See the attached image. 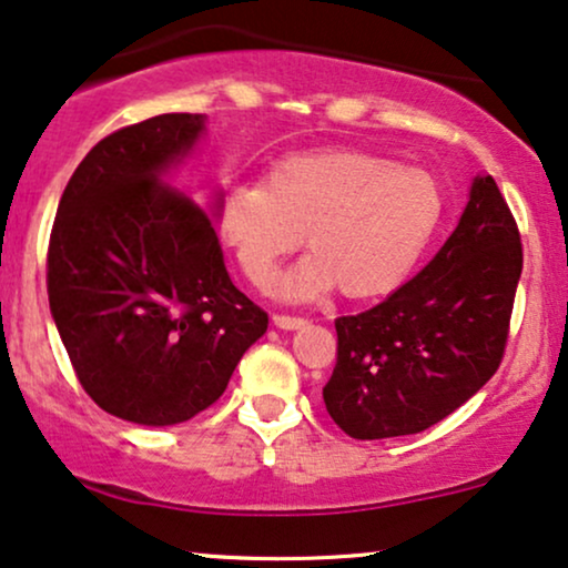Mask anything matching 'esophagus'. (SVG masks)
<instances>
[{
	"mask_svg": "<svg viewBox=\"0 0 568 568\" xmlns=\"http://www.w3.org/2000/svg\"><path fill=\"white\" fill-rule=\"evenodd\" d=\"M272 322H275L280 329H298V327L306 325L304 317H291V314H275Z\"/></svg>",
	"mask_w": 568,
	"mask_h": 568,
	"instance_id": "34e87169",
	"label": "esophagus"
}]
</instances>
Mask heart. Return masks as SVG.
<instances>
[{
	"instance_id": "heart-1",
	"label": "heart",
	"mask_w": 568,
	"mask_h": 568,
	"mask_svg": "<svg viewBox=\"0 0 568 568\" xmlns=\"http://www.w3.org/2000/svg\"><path fill=\"white\" fill-rule=\"evenodd\" d=\"M440 217L443 193L427 170L358 149L285 156L262 185H231L220 201L222 239L260 288L304 233L312 254L280 277L285 298H314L333 285L348 298L393 291Z\"/></svg>"
}]
</instances>
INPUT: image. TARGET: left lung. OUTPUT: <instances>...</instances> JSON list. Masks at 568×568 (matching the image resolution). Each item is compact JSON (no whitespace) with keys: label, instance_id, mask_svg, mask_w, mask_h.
Masks as SVG:
<instances>
[{"label":"left lung","instance_id":"8db88e82","mask_svg":"<svg viewBox=\"0 0 568 568\" xmlns=\"http://www.w3.org/2000/svg\"><path fill=\"white\" fill-rule=\"evenodd\" d=\"M521 239L504 193L477 175L456 231L383 304L337 317L327 414L356 440L414 435L495 375L508 341Z\"/></svg>","mask_w":568,"mask_h":568}]
</instances>
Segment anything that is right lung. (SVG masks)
Listing matches in <instances>:
<instances>
[{"mask_svg":"<svg viewBox=\"0 0 568 568\" xmlns=\"http://www.w3.org/2000/svg\"><path fill=\"white\" fill-rule=\"evenodd\" d=\"M201 133L204 114L172 112L106 135L64 185L49 239V308L70 364L93 404L135 425L210 408L267 333L212 217L168 181Z\"/></svg>","mask_w":568,"mask_h":568,"instance_id":"1","label":"right lung"}]
</instances>
